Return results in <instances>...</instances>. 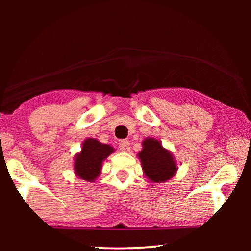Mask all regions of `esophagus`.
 Returning a JSON list of instances; mask_svg holds the SVG:
<instances>
[{
  "instance_id": "esophagus-1",
  "label": "esophagus",
  "mask_w": 251,
  "mask_h": 251,
  "mask_svg": "<svg viewBox=\"0 0 251 251\" xmlns=\"http://www.w3.org/2000/svg\"><path fill=\"white\" fill-rule=\"evenodd\" d=\"M118 146H120V150L122 151H129V142H127V141H121L120 144H118Z\"/></svg>"
}]
</instances>
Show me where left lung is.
Here are the masks:
<instances>
[{"label":"left lung","instance_id":"left-lung-1","mask_svg":"<svg viewBox=\"0 0 251 251\" xmlns=\"http://www.w3.org/2000/svg\"><path fill=\"white\" fill-rule=\"evenodd\" d=\"M142 145L143 150L137 156L147 179L151 182H165L172 179L178 169L172 152L163 147L160 141L152 137L144 139Z\"/></svg>","mask_w":251,"mask_h":251}]
</instances>
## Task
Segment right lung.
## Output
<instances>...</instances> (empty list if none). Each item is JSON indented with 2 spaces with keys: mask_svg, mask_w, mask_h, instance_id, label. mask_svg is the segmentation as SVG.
<instances>
[{
  "mask_svg": "<svg viewBox=\"0 0 251 251\" xmlns=\"http://www.w3.org/2000/svg\"><path fill=\"white\" fill-rule=\"evenodd\" d=\"M115 150L107 144H101L95 138H86L80 151L75 155L74 173L80 179L93 182L100 176L103 161Z\"/></svg>",
  "mask_w": 251,
  "mask_h": 251,
  "instance_id": "add662e5",
  "label": "right lung"
}]
</instances>
